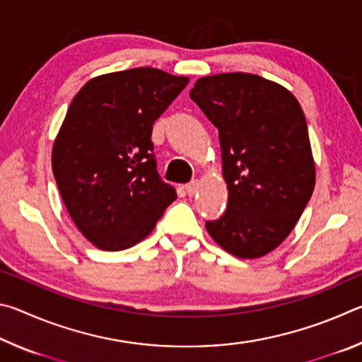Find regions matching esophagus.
Instances as JSON below:
<instances>
[{
  "instance_id": "esophagus-1",
  "label": "esophagus",
  "mask_w": 362,
  "mask_h": 362,
  "mask_svg": "<svg viewBox=\"0 0 362 362\" xmlns=\"http://www.w3.org/2000/svg\"><path fill=\"white\" fill-rule=\"evenodd\" d=\"M198 187H199L198 180H193V182H189L188 185L185 187V192L188 193V196H193L196 192H198Z\"/></svg>"
}]
</instances>
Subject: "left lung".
<instances>
[{
    "label": "left lung",
    "instance_id": "1",
    "mask_svg": "<svg viewBox=\"0 0 362 362\" xmlns=\"http://www.w3.org/2000/svg\"><path fill=\"white\" fill-rule=\"evenodd\" d=\"M189 97L218 129L228 187V207L206 230L231 255H267L289 236L315 189L303 110L281 84L241 71L199 78Z\"/></svg>",
    "mask_w": 362,
    "mask_h": 362
}]
</instances>
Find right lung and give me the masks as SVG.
I'll use <instances>...</instances> for the list:
<instances>
[{
  "label": "right lung",
  "instance_id": "right-lung-1",
  "mask_svg": "<svg viewBox=\"0 0 362 362\" xmlns=\"http://www.w3.org/2000/svg\"><path fill=\"white\" fill-rule=\"evenodd\" d=\"M142 66L89 79L73 97L52 146V173L78 230L102 250L136 246L175 189L159 179L153 122L188 84Z\"/></svg>",
  "mask_w": 362,
  "mask_h": 362
}]
</instances>
